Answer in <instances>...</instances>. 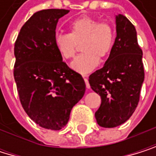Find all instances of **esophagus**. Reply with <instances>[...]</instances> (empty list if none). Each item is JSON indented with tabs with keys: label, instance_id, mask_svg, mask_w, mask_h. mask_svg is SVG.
<instances>
[{
	"label": "esophagus",
	"instance_id": "1",
	"mask_svg": "<svg viewBox=\"0 0 156 156\" xmlns=\"http://www.w3.org/2000/svg\"><path fill=\"white\" fill-rule=\"evenodd\" d=\"M83 80H84V82H85V85H86V88H90V84H89V82H88V78L87 77H83Z\"/></svg>",
	"mask_w": 156,
	"mask_h": 156
}]
</instances>
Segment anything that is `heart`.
<instances>
[{
    "label": "heart",
    "instance_id": "heart-1",
    "mask_svg": "<svg viewBox=\"0 0 156 156\" xmlns=\"http://www.w3.org/2000/svg\"><path fill=\"white\" fill-rule=\"evenodd\" d=\"M69 34H57L54 45L63 60H71L75 56L78 46L83 51L73 62L72 67L78 73H89L99 64V58L105 60L111 54L116 32L114 27L106 21L90 15H83L69 24Z\"/></svg>",
    "mask_w": 156,
    "mask_h": 156
}]
</instances>
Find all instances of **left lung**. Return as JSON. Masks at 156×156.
I'll list each match as a JSON object with an SVG mask.
<instances>
[{"label":"left lung","instance_id":"1","mask_svg":"<svg viewBox=\"0 0 156 156\" xmlns=\"http://www.w3.org/2000/svg\"><path fill=\"white\" fill-rule=\"evenodd\" d=\"M116 25L111 54L104 67L89 76L91 88L101 96L94 116L103 128L119 126L130 118L138 106L144 80L143 50L134 26L122 14L116 17Z\"/></svg>","mask_w":156,"mask_h":156}]
</instances>
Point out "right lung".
Masks as SVG:
<instances>
[{
  "instance_id": "add662e5",
  "label": "right lung",
  "mask_w": 156,
  "mask_h": 156,
  "mask_svg": "<svg viewBox=\"0 0 156 156\" xmlns=\"http://www.w3.org/2000/svg\"><path fill=\"white\" fill-rule=\"evenodd\" d=\"M70 11L48 9L34 13L14 43L13 77L21 105L40 127L59 130L84 94L82 75L71 69L54 45L59 19Z\"/></svg>"
}]
</instances>
